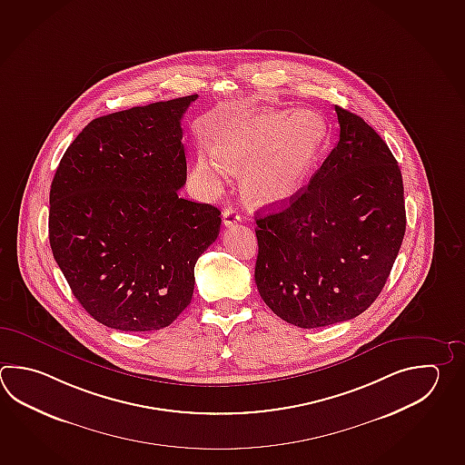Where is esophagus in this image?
Returning <instances> with one entry per match:
<instances>
[{"label": "esophagus", "mask_w": 465, "mask_h": 465, "mask_svg": "<svg viewBox=\"0 0 465 465\" xmlns=\"http://www.w3.org/2000/svg\"><path fill=\"white\" fill-rule=\"evenodd\" d=\"M222 215H223V225H225V227H233L235 223H238V222L242 220L240 215H238L237 209H233L232 205L223 210Z\"/></svg>", "instance_id": "34e87169"}]
</instances>
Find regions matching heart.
Segmentation results:
<instances>
[{"instance_id":"obj_1","label":"heart","mask_w":465,"mask_h":465,"mask_svg":"<svg viewBox=\"0 0 465 465\" xmlns=\"http://www.w3.org/2000/svg\"><path fill=\"white\" fill-rule=\"evenodd\" d=\"M326 139V124L310 109L245 113L222 124L215 151L197 153L207 189H222L242 172V195L258 209H280L300 195Z\"/></svg>"}]
</instances>
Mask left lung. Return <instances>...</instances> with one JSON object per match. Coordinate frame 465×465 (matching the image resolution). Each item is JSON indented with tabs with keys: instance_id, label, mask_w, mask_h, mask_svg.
Returning <instances> with one entry per match:
<instances>
[{
	"instance_id": "obj_1",
	"label": "left lung",
	"mask_w": 465,
	"mask_h": 465,
	"mask_svg": "<svg viewBox=\"0 0 465 465\" xmlns=\"http://www.w3.org/2000/svg\"><path fill=\"white\" fill-rule=\"evenodd\" d=\"M334 109L340 141L308 187L280 212L255 218L260 296L304 330L366 312L406 232L402 175L388 143L360 115Z\"/></svg>"
}]
</instances>
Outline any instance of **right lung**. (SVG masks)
Instances as JSON below:
<instances>
[{
	"mask_svg": "<svg viewBox=\"0 0 465 465\" xmlns=\"http://www.w3.org/2000/svg\"><path fill=\"white\" fill-rule=\"evenodd\" d=\"M199 95L133 107L85 125L49 192V243L77 302L121 331H155L189 306L193 268L220 210L181 199V121Z\"/></svg>",
	"mask_w": 465,
	"mask_h": 465,
	"instance_id": "right-lung-1",
	"label": "right lung"
}]
</instances>
